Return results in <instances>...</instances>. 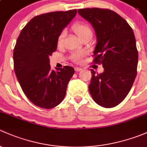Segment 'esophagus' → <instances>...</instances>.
Here are the masks:
<instances>
[{
	"label": "esophagus",
	"mask_w": 147,
	"mask_h": 147,
	"mask_svg": "<svg viewBox=\"0 0 147 147\" xmlns=\"http://www.w3.org/2000/svg\"><path fill=\"white\" fill-rule=\"evenodd\" d=\"M75 71L76 72H78V71H81L82 70V69H81V68H79V67H75Z\"/></svg>",
	"instance_id": "1"
}]
</instances>
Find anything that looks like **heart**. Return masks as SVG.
Wrapping results in <instances>:
<instances>
[{"label":"heart","instance_id":"1","mask_svg":"<svg viewBox=\"0 0 147 147\" xmlns=\"http://www.w3.org/2000/svg\"><path fill=\"white\" fill-rule=\"evenodd\" d=\"M72 29H73L76 34L80 39L84 37V36L88 35V34H92V31L90 30V27L87 24L84 23V22H78V23L75 24ZM65 36H66V31L63 30L60 32V34L58 36V38H57V45H58V46L62 45ZM83 57H84V54H79L74 55L72 58H73V60L75 62L80 63L82 61Z\"/></svg>","mask_w":147,"mask_h":147}]
</instances>
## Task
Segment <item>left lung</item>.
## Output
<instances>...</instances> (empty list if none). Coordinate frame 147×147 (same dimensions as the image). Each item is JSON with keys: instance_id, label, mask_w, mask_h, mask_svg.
Listing matches in <instances>:
<instances>
[{"instance_id": "1", "label": "left lung", "mask_w": 147, "mask_h": 147, "mask_svg": "<svg viewBox=\"0 0 147 147\" xmlns=\"http://www.w3.org/2000/svg\"><path fill=\"white\" fill-rule=\"evenodd\" d=\"M96 32L94 62L101 63L102 74L91 69L88 88L98 105L110 108L119 105L129 93L137 76L138 51L134 32L129 24L111 10H78Z\"/></svg>"}]
</instances>
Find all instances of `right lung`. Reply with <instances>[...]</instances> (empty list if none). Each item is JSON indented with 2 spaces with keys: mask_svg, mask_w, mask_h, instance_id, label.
Wrapping results in <instances>:
<instances>
[{
  "mask_svg": "<svg viewBox=\"0 0 147 147\" xmlns=\"http://www.w3.org/2000/svg\"><path fill=\"white\" fill-rule=\"evenodd\" d=\"M76 10L45 13L24 27L13 51L14 70L27 98L37 106L51 109L61 103L74 69L51 70L49 57L57 50V38L76 15Z\"/></svg>",
  "mask_w": 147,
  "mask_h": 147,
  "instance_id": "add662e5",
  "label": "right lung"
}]
</instances>
